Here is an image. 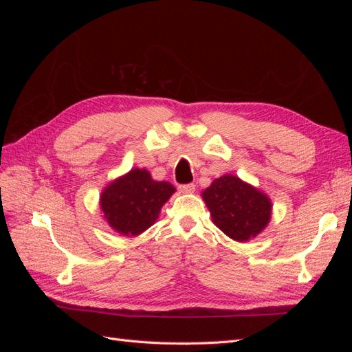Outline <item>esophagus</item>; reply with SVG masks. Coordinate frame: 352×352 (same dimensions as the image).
Listing matches in <instances>:
<instances>
[{"mask_svg":"<svg viewBox=\"0 0 352 352\" xmlns=\"http://www.w3.org/2000/svg\"><path fill=\"white\" fill-rule=\"evenodd\" d=\"M179 190L182 194H192L195 192V185L194 184H186V185H180Z\"/></svg>","mask_w":352,"mask_h":352,"instance_id":"1","label":"esophagus"}]
</instances>
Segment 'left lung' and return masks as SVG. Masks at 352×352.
I'll list each match as a JSON object with an SVG mask.
<instances>
[{"mask_svg":"<svg viewBox=\"0 0 352 352\" xmlns=\"http://www.w3.org/2000/svg\"><path fill=\"white\" fill-rule=\"evenodd\" d=\"M202 199L212 223L238 242H247L261 233L272 217V201L261 190L238 176L225 175L202 190Z\"/></svg>","mask_w":352,"mask_h":352,"instance_id":"8db88e82","label":"left lung"}]
</instances>
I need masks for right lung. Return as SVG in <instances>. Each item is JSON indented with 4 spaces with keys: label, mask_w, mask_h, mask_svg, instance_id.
Here are the masks:
<instances>
[{
    "label": "right lung",
    "mask_w": 352,
    "mask_h": 352,
    "mask_svg": "<svg viewBox=\"0 0 352 352\" xmlns=\"http://www.w3.org/2000/svg\"><path fill=\"white\" fill-rule=\"evenodd\" d=\"M175 190L168 182L154 180L148 170L132 168L104 188L100 206L110 228L124 236H138L154 225Z\"/></svg>",
    "instance_id": "add662e5"
}]
</instances>
